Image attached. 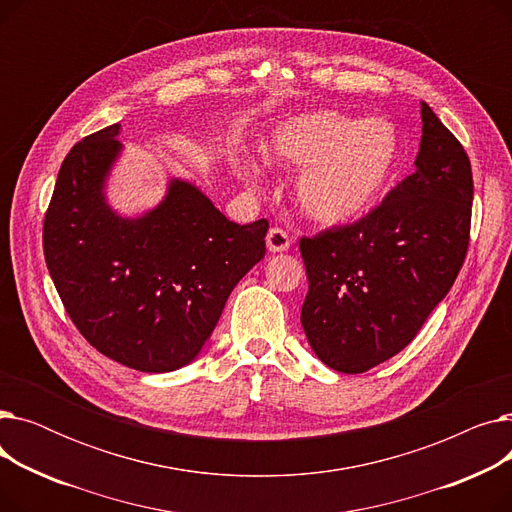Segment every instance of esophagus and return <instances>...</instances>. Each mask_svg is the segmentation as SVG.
Segmentation results:
<instances>
[{
    "instance_id": "1",
    "label": "esophagus",
    "mask_w": 512,
    "mask_h": 512,
    "mask_svg": "<svg viewBox=\"0 0 512 512\" xmlns=\"http://www.w3.org/2000/svg\"><path fill=\"white\" fill-rule=\"evenodd\" d=\"M265 242H267V251L282 253V251H286L290 247V236H288V232L284 228L274 226V228H270V232H267Z\"/></svg>"
}]
</instances>
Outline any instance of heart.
I'll list each match as a JSON object with an SVG mask.
<instances>
[{
  "label": "heart",
  "instance_id": "1",
  "mask_svg": "<svg viewBox=\"0 0 512 512\" xmlns=\"http://www.w3.org/2000/svg\"><path fill=\"white\" fill-rule=\"evenodd\" d=\"M265 153L276 164L305 168L297 199L309 218L332 226L361 218L382 199L398 166L400 137L388 120L361 122L324 110L280 124Z\"/></svg>",
  "mask_w": 512,
  "mask_h": 512
}]
</instances>
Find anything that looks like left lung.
<instances>
[{
  "label": "left lung",
  "instance_id": "left-lung-1",
  "mask_svg": "<svg viewBox=\"0 0 512 512\" xmlns=\"http://www.w3.org/2000/svg\"><path fill=\"white\" fill-rule=\"evenodd\" d=\"M417 170L361 220L301 236L309 278L301 324L315 355L363 373L400 353L467 257L473 174L459 139L421 103Z\"/></svg>",
  "mask_w": 512,
  "mask_h": 512
}]
</instances>
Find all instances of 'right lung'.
<instances>
[{
	"instance_id": "obj_1",
	"label": "right lung",
	"mask_w": 512,
	"mask_h": 512,
	"mask_svg": "<svg viewBox=\"0 0 512 512\" xmlns=\"http://www.w3.org/2000/svg\"><path fill=\"white\" fill-rule=\"evenodd\" d=\"M118 130L89 134L62 161L43 253L66 313L93 348L130 369L164 373L199 355L232 288L263 259L270 224L230 222L180 180L145 218H118L101 195Z\"/></svg>"
}]
</instances>
